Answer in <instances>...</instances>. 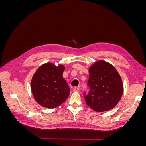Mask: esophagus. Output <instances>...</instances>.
<instances>
[{
	"label": "esophagus",
	"instance_id": "esophagus-1",
	"mask_svg": "<svg viewBox=\"0 0 146 146\" xmlns=\"http://www.w3.org/2000/svg\"><path fill=\"white\" fill-rule=\"evenodd\" d=\"M73 91H74V92H77V91H79V88H78V87H77V86L74 87V88H73Z\"/></svg>",
	"mask_w": 146,
	"mask_h": 146
}]
</instances>
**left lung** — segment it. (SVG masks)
<instances>
[{"label":"left lung","mask_w":146,"mask_h":146,"mask_svg":"<svg viewBox=\"0 0 146 146\" xmlns=\"http://www.w3.org/2000/svg\"><path fill=\"white\" fill-rule=\"evenodd\" d=\"M87 85L90 90L83 92L86 104L97 112L113 109L121 100L123 88L121 76L113 66L98 61L89 69Z\"/></svg>","instance_id":"left-lung-1"}]
</instances>
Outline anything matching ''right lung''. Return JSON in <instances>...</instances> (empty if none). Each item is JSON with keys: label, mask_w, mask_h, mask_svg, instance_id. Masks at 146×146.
Wrapping results in <instances>:
<instances>
[{"label": "right lung", "mask_w": 146, "mask_h": 146, "mask_svg": "<svg viewBox=\"0 0 146 146\" xmlns=\"http://www.w3.org/2000/svg\"><path fill=\"white\" fill-rule=\"evenodd\" d=\"M64 66L52 63L42 64L35 73L31 81V90L35 99L44 107L54 108L64 103L70 88L63 77Z\"/></svg>", "instance_id": "add662e5"}]
</instances>
